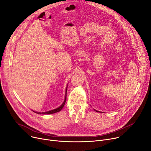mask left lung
<instances>
[{
    "mask_svg": "<svg viewBox=\"0 0 151 151\" xmlns=\"http://www.w3.org/2000/svg\"><path fill=\"white\" fill-rule=\"evenodd\" d=\"M96 111V112H99V111H96V110H95Z\"/></svg>",
    "mask_w": 151,
    "mask_h": 151,
    "instance_id": "left-lung-1",
    "label": "left lung"
}]
</instances>
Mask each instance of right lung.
Masks as SVG:
<instances>
[{
  "instance_id": "add662e5",
  "label": "right lung",
  "mask_w": 151,
  "mask_h": 151,
  "mask_svg": "<svg viewBox=\"0 0 151 151\" xmlns=\"http://www.w3.org/2000/svg\"><path fill=\"white\" fill-rule=\"evenodd\" d=\"M67 88H66V93H65V99H64V102L62 104V105L60 106V107H58V108H56V109H53V110H51V111H47V112H43V113H40V112H35V111H34V112H35V113H37V114H53V113H57V112H59V111H60L61 109H63V108L64 107V104H65V101H66V93H67Z\"/></svg>"
}]
</instances>
